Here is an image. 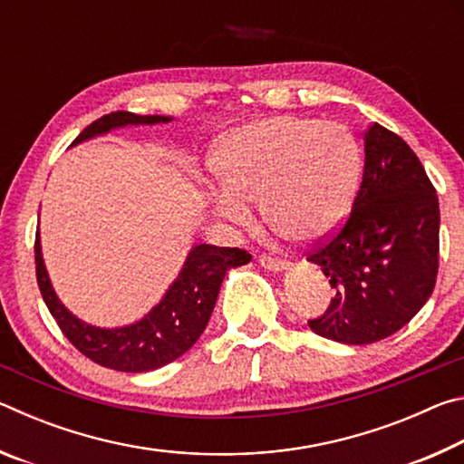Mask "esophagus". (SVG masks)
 Wrapping results in <instances>:
<instances>
[{
	"instance_id": "obj_1",
	"label": "esophagus",
	"mask_w": 464,
	"mask_h": 464,
	"mask_svg": "<svg viewBox=\"0 0 464 464\" xmlns=\"http://www.w3.org/2000/svg\"><path fill=\"white\" fill-rule=\"evenodd\" d=\"M257 262H260L262 268L272 270V272L288 270V266H290L286 260H280V257H272V256H266V254L257 257Z\"/></svg>"
}]
</instances>
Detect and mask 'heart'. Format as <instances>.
<instances>
[{"instance_id":"1","label":"heart","mask_w":464,"mask_h":464,"mask_svg":"<svg viewBox=\"0 0 464 464\" xmlns=\"http://www.w3.org/2000/svg\"><path fill=\"white\" fill-rule=\"evenodd\" d=\"M208 169L218 192L213 208L243 223V204L260 200L270 229L295 243H311L343 221L354 198L360 149L340 122L278 114L246 124L217 140Z\"/></svg>"}]
</instances>
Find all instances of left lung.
Masks as SVG:
<instances>
[{
    "mask_svg": "<svg viewBox=\"0 0 464 464\" xmlns=\"http://www.w3.org/2000/svg\"><path fill=\"white\" fill-rule=\"evenodd\" d=\"M436 188L405 140L374 122L364 132V174L348 221L311 251L334 298L309 321L321 337L350 345L399 332L431 295L438 276Z\"/></svg>",
    "mask_w": 464,
    "mask_h": 464,
    "instance_id": "left-lung-1",
    "label": "left lung"
}]
</instances>
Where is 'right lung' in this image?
<instances>
[{
    "mask_svg": "<svg viewBox=\"0 0 464 464\" xmlns=\"http://www.w3.org/2000/svg\"><path fill=\"white\" fill-rule=\"evenodd\" d=\"M169 121V116L112 112L85 127L73 145L92 137L106 135L112 129ZM34 260L38 288L63 335L83 356L100 366L121 372H147L174 362L192 348L208 325L225 274L247 264L251 256L239 247H217L207 243L194 246L186 257L182 272L163 295L160 304H155L140 321L114 329L83 324L72 311L65 309V304L54 295L49 274H46L38 233L34 241Z\"/></svg>",
    "mask_w": 464,
    "mask_h": 464,
    "instance_id": "right-lung-1",
    "label": "right lung"
}]
</instances>
